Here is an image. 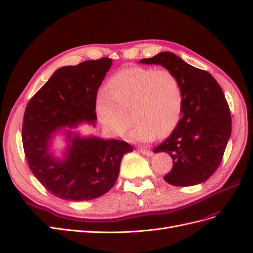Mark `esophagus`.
Masks as SVG:
<instances>
[{
  "mask_svg": "<svg viewBox=\"0 0 253 253\" xmlns=\"http://www.w3.org/2000/svg\"><path fill=\"white\" fill-rule=\"evenodd\" d=\"M139 152L141 153V154H143V155H147V156H151V155L153 154L152 151L147 150V149H139Z\"/></svg>",
  "mask_w": 253,
  "mask_h": 253,
  "instance_id": "esophagus-1",
  "label": "esophagus"
}]
</instances>
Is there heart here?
Here are the masks:
<instances>
[{
  "label": "heart",
  "mask_w": 253,
  "mask_h": 253,
  "mask_svg": "<svg viewBox=\"0 0 253 253\" xmlns=\"http://www.w3.org/2000/svg\"><path fill=\"white\" fill-rule=\"evenodd\" d=\"M109 89L99 91L96 114L106 131L122 136L129 125L133 141H150L156 134H170L178 124L182 110V90L176 76L168 70L131 66L112 76Z\"/></svg>",
  "instance_id": "b5f03b06"
}]
</instances>
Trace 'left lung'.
I'll return each instance as SVG.
<instances>
[{
    "label": "left lung",
    "mask_w": 253,
    "mask_h": 253,
    "mask_svg": "<svg viewBox=\"0 0 253 253\" xmlns=\"http://www.w3.org/2000/svg\"><path fill=\"white\" fill-rule=\"evenodd\" d=\"M139 62L162 65L172 72L182 90L181 118L171 135L154 149L173 159L165 180L177 187L206 181L217 170L231 136V115L223 89L208 72L169 51Z\"/></svg>",
    "instance_id": "left-lung-1"
}]
</instances>
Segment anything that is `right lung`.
<instances>
[{
  "label": "right lung",
  "instance_id": "right-lung-1",
  "mask_svg": "<svg viewBox=\"0 0 253 253\" xmlns=\"http://www.w3.org/2000/svg\"><path fill=\"white\" fill-rule=\"evenodd\" d=\"M111 65L112 59L101 58L61 67L26 106L22 141L29 169L45 189L62 200L89 201L109 192L118 178L122 157L133 151L126 141L72 131L84 122L95 126L97 91ZM62 128L68 147L64 158L58 160L50 145Z\"/></svg>",
  "mask_w": 253,
  "mask_h": 253
}]
</instances>
